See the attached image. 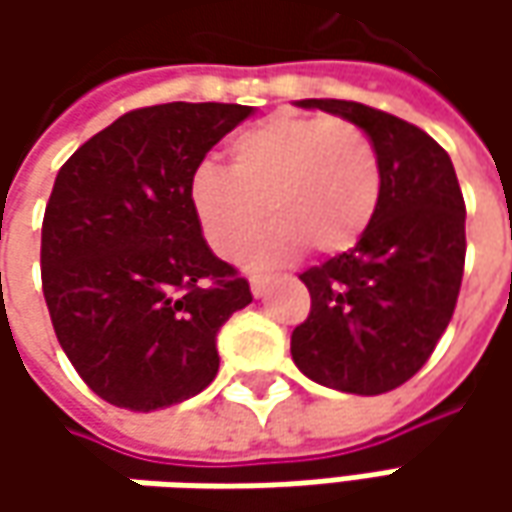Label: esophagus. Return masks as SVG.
Listing matches in <instances>:
<instances>
[{"label":"esophagus","mask_w":512,"mask_h":512,"mask_svg":"<svg viewBox=\"0 0 512 512\" xmlns=\"http://www.w3.org/2000/svg\"><path fill=\"white\" fill-rule=\"evenodd\" d=\"M250 293H253L256 299H259V296H265V293H267V279H259V276H256V279H250Z\"/></svg>","instance_id":"34e87169"}]
</instances>
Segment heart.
I'll return each instance as SVG.
<instances>
[{"label": "heart", "mask_w": 512, "mask_h": 512, "mask_svg": "<svg viewBox=\"0 0 512 512\" xmlns=\"http://www.w3.org/2000/svg\"><path fill=\"white\" fill-rule=\"evenodd\" d=\"M382 199V165L359 125L322 116H273L227 145V170L202 165L190 179V205L213 253L233 256L267 216L273 225L250 242V270L316 253L350 250Z\"/></svg>", "instance_id": "b5f03b06"}]
</instances>
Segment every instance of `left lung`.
<instances>
[{"label": "left lung", "instance_id": "left-lung-1", "mask_svg": "<svg viewBox=\"0 0 512 512\" xmlns=\"http://www.w3.org/2000/svg\"><path fill=\"white\" fill-rule=\"evenodd\" d=\"M359 125L382 199L356 247L307 267L310 316L290 336L307 379L379 396L413 379L453 319L464 273V199L447 150L422 128L344 99H302Z\"/></svg>", "mask_w": 512, "mask_h": 512}]
</instances>
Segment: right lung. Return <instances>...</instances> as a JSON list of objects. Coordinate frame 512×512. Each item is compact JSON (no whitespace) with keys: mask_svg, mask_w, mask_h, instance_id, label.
Here are the masks:
<instances>
[{"mask_svg":"<svg viewBox=\"0 0 512 512\" xmlns=\"http://www.w3.org/2000/svg\"><path fill=\"white\" fill-rule=\"evenodd\" d=\"M250 113L222 102L130 110L59 170L42 290L62 350L105 402L148 413L216 379V333L253 296L207 247L190 179Z\"/></svg>","mask_w":512,"mask_h":512,"instance_id":"obj_1","label":"right lung"}]
</instances>
